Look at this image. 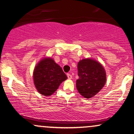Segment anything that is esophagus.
I'll use <instances>...</instances> for the list:
<instances>
[{
    "instance_id": "34e87169",
    "label": "esophagus",
    "mask_w": 134,
    "mask_h": 134,
    "mask_svg": "<svg viewBox=\"0 0 134 134\" xmlns=\"http://www.w3.org/2000/svg\"><path fill=\"white\" fill-rule=\"evenodd\" d=\"M67 76L68 78H69V79H71V78H72V76H71V75L70 74V73H67Z\"/></svg>"
}]
</instances>
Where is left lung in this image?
I'll list each match as a JSON object with an SVG mask.
<instances>
[{"label": "left lung", "instance_id": "8db88e82", "mask_svg": "<svg viewBox=\"0 0 134 134\" xmlns=\"http://www.w3.org/2000/svg\"><path fill=\"white\" fill-rule=\"evenodd\" d=\"M78 80L76 88L86 98L94 97L104 87L106 80L104 69L100 63L92 59H84L78 64Z\"/></svg>", "mask_w": 134, "mask_h": 134}]
</instances>
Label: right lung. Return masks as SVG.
Instances as JSON below:
<instances>
[{
	"label": "right lung",
	"mask_w": 134,
	"mask_h": 134,
	"mask_svg": "<svg viewBox=\"0 0 134 134\" xmlns=\"http://www.w3.org/2000/svg\"><path fill=\"white\" fill-rule=\"evenodd\" d=\"M67 78L61 67L50 58L41 60L33 73L34 83L37 91L47 97L52 95Z\"/></svg>",
	"instance_id": "obj_1"
}]
</instances>
